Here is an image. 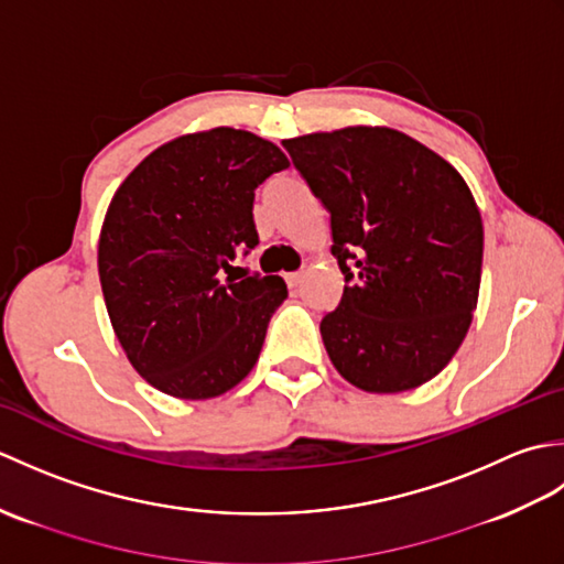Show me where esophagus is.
<instances>
[{
    "instance_id": "obj_1",
    "label": "esophagus",
    "mask_w": 564,
    "mask_h": 564,
    "mask_svg": "<svg viewBox=\"0 0 564 564\" xmlns=\"http://www.w3.org/2000/svg\"><path fill=\"white\" fill-rule=\"evenodd\" d=\"M303 279H305V271H295V273H289V275H285V283H289L291 289H297V285L303 283Z\"/></svg>"
}]
</instances>
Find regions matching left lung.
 <instances>
[{"label": "left lung", "mask_w": 564, "mask_h": 564, "mask_svg": "<svg viewBox=\"0 0 564 564\" xmlns=\"http://www.w3.org/2000/svg\"><path fill=\"white\" fill-rule=\"evenodd\" d=\"M329 213L344 273L319 322L334 368L366 392H404L448 366L482 275V218L470 188L422 142L392 128L283 140Z\"/></svg>", "instance_id": "1"}]
</instances>
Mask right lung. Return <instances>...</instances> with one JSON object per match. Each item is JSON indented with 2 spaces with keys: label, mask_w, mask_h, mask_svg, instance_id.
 Segmentation results:
<instances>
[{
  "label": "right lung",
  "mask_w": 564,
  "mask_h": 564,
  "mask_svg": "<svg viewBox=\"0 0 564 564\" xmlns=\"http://www.w3.org/2000/svg\"><path fill=\"white\" fill-rule=\"evenodd\" d=\"M285 166L273 142L213 128L158 148L116 191L99 279L116 337L150 386L208 400L254 368L289 289L281 275H230V261L259 245L254 188Z\"/></svg>",
  "instance_id": "right-lung-1"
}]
</instances>
